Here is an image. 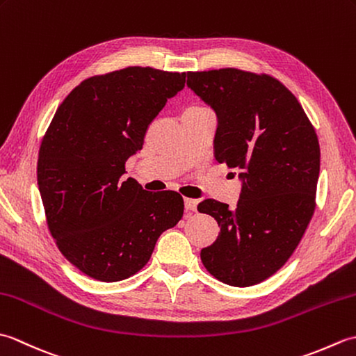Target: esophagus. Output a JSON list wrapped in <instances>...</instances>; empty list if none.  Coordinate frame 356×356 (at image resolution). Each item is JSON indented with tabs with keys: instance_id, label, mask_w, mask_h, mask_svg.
<instances>
[{
	"instance_id": "obj_1",
	"label": "esophagus",
	"mask_w": 356,
	"mask_h": 356,
	"mask_svg": "<svg viewBox=\"0 0 356 356\" xmlns=\"http://www.w3.org/2000/svg\"><path fill=\"white\" fill-rule=\"evenodd\" d=\"M185 209L186 213H194L195 209H197V200L195 199H185Z\"/></svg>"
}]
</instances>
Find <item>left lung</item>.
Wrapping results in <instances>:
<instances>
[{
  "label": "left lung",
  "instance_id": "1",
  "mask_svg": "<svg viewBox=\"0 0 356 356\" xmlns=\"http://www.w3.org/2000/svg\"><path fill=\"white\" fill-rule=\"evenodd\" d=\"M186 86L217 115L216 161L243 182L234 209L214 199L199 203L220 226L202 263L229 286L257 284L289 260L314 216L318 138L297 97L269 74L188 72Z\"/></svg>",
  "mask_w": 356,
  "mask_h": 356
}]
</instances>
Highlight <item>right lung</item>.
<instances>
[{"mask_svg":"<svg viewBox=\"0 0 356 356\" xmlns=\"http://www.w3.org/2000/svg\"><path fill=\"white\" fill-rule=\"evenodd\" d=\"M185 78L151 67L92 76L72 90L44 134L36 176L49 231L88 277L113 283L134 275L184 216L179 193H149L122 176Z\"/></svg>","mask_w":356,"mask_h":356,"instance_id":"obj_1","label":"right lung"}]
</instances>
